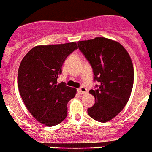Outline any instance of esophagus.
Wrapping results in <instances>:
<instances>
[{
  "label": "esophagus",
  "instance_id": "34e87169",
  "mask_svg": "<svg viewBox=\"0 0 152 152\" xmlns=\"http://www.w3.org/2000/svg\"><path fill=\"white\" fill-rule=\"evenodd\" d=\"M77 91H78V93H80V94H86L87 92H88V90H87V88L85 87L82 86L77 89Z\"/></svg>",
  "mask_w": 152,
  "mask_h": 152
}]
</instances>
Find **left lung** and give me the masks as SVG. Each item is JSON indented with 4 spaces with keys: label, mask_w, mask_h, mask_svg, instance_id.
<instances>
[{
    "label": "left lung",
    "mask_w": 152,
    "mask_h": 152,
    "mask_svg": "<svg viewBox=\"0 0 152 152\" xmlns=\"http://www.w3.org/2000/svg\"><path fill=\"white\" fill-rule=\"evenodd\" d=\"M77 46L91 66L94 81L99 84L89 91L95 103L88 113L94 120L107 122L121 111L130 98L134 83L130 55L120 43L105 37L78 41Z\"/></svg>",
    "instance_id": "1"
}]
</instances>
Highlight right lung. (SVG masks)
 I'll return each mask as SVG.
<instances>
[{
  "mask_svg": "<svg viewBox=\"0 0 152 152\" xmlns=\"http://www.w3.org/2000/svg\"><path fill=\"white\" fill-rule=\"evenodd\" d=\"M77 48L75 42L39 45L20 62L18 85L22 100L32 116L47 126L57 125L66 118L67 102L76 94V89L57 80L64 61Z\"/></svg>",
  "mask_w": 152,
  "mask_h": 152,
  "instance_id": "add662e5",
  "label": "right lung"
}]
</instances>
